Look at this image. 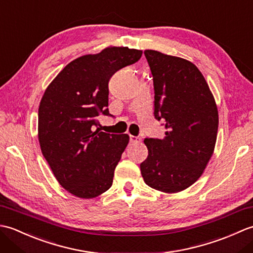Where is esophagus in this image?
<instances>
[{
  "label": "esophagus",
  "instance_id": "34e87169",
  "mask_svg": "<svg viewBox=\"0 0 253 253\" xmlns=\"http://www.w3.org/2000/svg\"><path fill=\"white\" fill-rule=\"evenodd\" d=\"M129 140H130V142H131V143H138V142H140L141 139L139 138V137H137V136L129 135Z\"/></svg>",
  "mask_w": 253,
  "mask_h": 253
}]
</instances>
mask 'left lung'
Wrapping results in <instances>:
<instances>
[{"mask_svg": "<svg viewBox=\"0 0 253 253\" xmlns=\"http://www.w3.org/2000/svg\"><path fill=\"white\" fill-rule=\"evenodd\" d=\"M154 87V117L164 138H146L148 158L140 164L144 182L175 193L203 173L215 147L218 113L203 75L191 62L146 50Z\"/></svg>", "mask_w": 253, "mask_h": 253, "instance_id": "obj_1", "label": "left lung"}]
</instances>
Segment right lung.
<instances>
[{
  "label": "right lung",
  "mask_w": 253,
  "mask_h": 253,
  "mask_svg": "<svg viewBox=\"0 0 253 253\" xmlns=\"http://www.w3.org/2000/svg\"><path fill=\"white\" fill-rule=\"evenodd\" d=\"M141 55L140 50L111 46L80 56L64 67L42 96L38 114L41 151L57 181L74 196L98 197L113 184L129 136L100 131L98 117L112 116L110 78Z\"/></svg>",
  "instance_id": "obj_1"
}]
</instances>
